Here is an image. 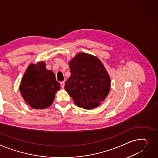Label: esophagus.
<instances>
[{
	"instance_id": "1",
	"label": "esophagus",
	"mask_w": 158,
	"mask_h": 158,
	"mask_svg": "<svg viewBox=\"0 0 158 158\" xmlns=\"http://www.w3.org/2000/svg\"><path fill=\"white\" fill-rule=\"evenodd\" d=\"M60 85H61V88H64V86H65V82H64V81H62V82H61Z\"/></svg>"
}]
</instances>
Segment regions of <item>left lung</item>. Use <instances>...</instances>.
I'll return each instance as SVG.
<instances>
[{
  "label": "left lung",
  "mask_w": 158,
  "mask_h": 158,
  "mask_svg": "<svg viewBox=\"0 0 158 158\" xmlns=\"http://www.w3.org/2000/svg\"><path fill=\"white\" fill-rule=\"evenodd\" d=\"M70 77L65 89L75 104L85 109L99 106L108 95L110 80L100 60L81 52L69 62Z\"/></svg>",
  "instance_id": "obj_1"
}]
</instances>
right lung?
<instances>
[{
    "instance_id": "1",
    "label": "right lung",
    "mask_w": 158,
    "mask_h": 158,
    "mask_svg": "<svg viewBox=\"0 0 158 158\" xmlns=\"http://www.w3.org/2000/svg\"><path fill=\"white\" fill-rule=\"evenodd\" d=\"M55 73L46 69L44 62L30 64L22 78L19 90L25 101L33 109H43L54 101L60 89Z\"/></svg>"
}]
</instances>
